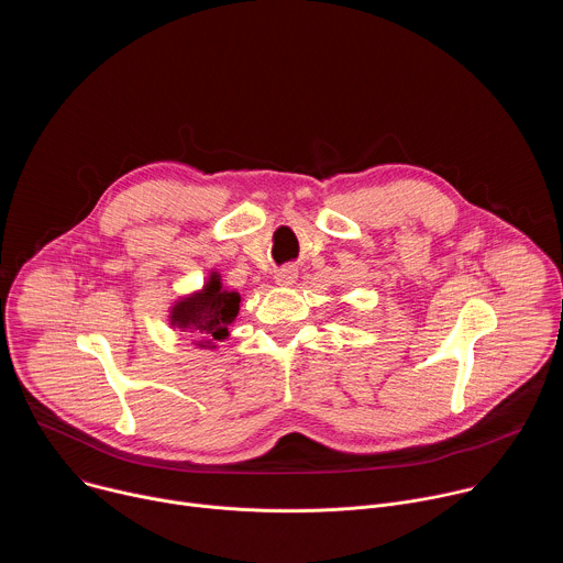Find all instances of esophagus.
Masks as SVG:
<instances>
[{"label":"esophagus","instance_id":"34e87169","mask_svg":"<svg viewBox=\"0 0 563 563\" xmlns=\"http://www.w3.org/2000/svg\"><path fill=\"white\" fill-rule=\"evenodd\" d=\"M296 278H298V272H296L294 267H283V269H278V272H276V283H278V285H283V287L294 285V283H296Z\"/></svg>","mask_w":563,"mask_h":563}]
</instances>
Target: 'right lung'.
Listing matches in <instances>:
<instances>
[{
  "mask_svg": "<svg viewBox=\"0 0 563 563\" xmlns=\"http://www.w3.org/2000/svg\"><path fill=\"white\" fill-rule=\"evenodd\" d=\"M240 309V294L227 291L220 276L211 272L207 285L172 307V325L196 334L200 347H216L213 341L229 336V325Z\"/></svg>",
  "mask_w": 563,
  "mask_h": 563,
  "instance_id": "1",
  "label": "right lung"
}]
</instances>
